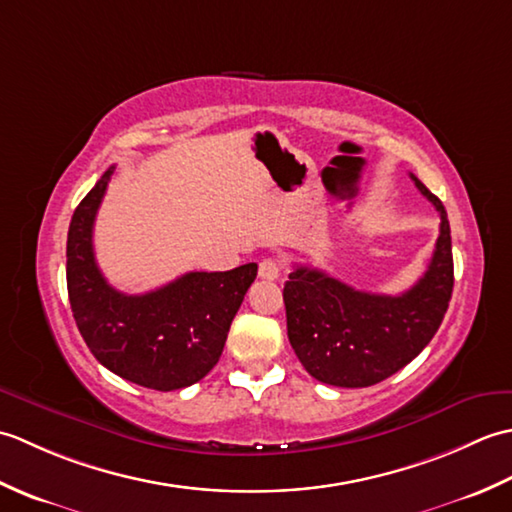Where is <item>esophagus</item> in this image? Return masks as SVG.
<instances>
[{"mask_svg":"<svg viewBox=\"0 0 512 512\" xmlns=\"http://www.w3.org/2000/svg\"><path fill=\"white\" fill-rule=\"evenodd\" d=\"M279 275H281V264L277 262V259L266 257V259H262V262H259V277H262V279L275 281V279H279Z\"/></svg>","mask_w":512,"mask_h":512,"instance_id":"obj_1","label":"esophagus"}]
</instances>
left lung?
<instances>
[{"mask_svg":"<svg viewBox=\"0 0 512 512\" xmlns=\"http://www.w3.org/2000/svg\"><path fill=\"white\" fill-rule=\"evenodd\" d=\"M440 213L436 250L418 284L374 295L297 266L284 286L288 339L306 372L325 385L369 387L411 363L438 332L453 292L451 228L442 202L413 176Z\"/></svg>","mask_w":512,"mask_h":512,"instance_id":"obj_1","label":"left lung"}]
</instances>
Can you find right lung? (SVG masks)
Here are the masks:
<instances>
[{
  "mask_svg": "<svg viewBox=\"0 0 512 512\" xmlns=\"http://www.w3.org/2000/svg\"><path fill=\"white\" fill-rule=\"evenodd\" d=\"M114 167L76 206L68 231V297L96 361L129 383L173 391L198 383L220 361L228 328L257 277V264L187 273L145 295H125L96 266L92 231Z\"/></svg>",
  "mask_w": 512,
  "mask_h": 512,
  "instance_id": "add662e5",
  "label": "right lung"
}]
</instances>
